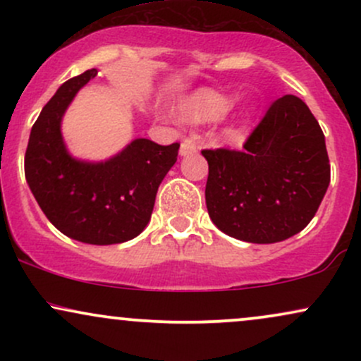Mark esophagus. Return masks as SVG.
I'll use <instances>...</instances> for the list:
<instances>
[{
    "mask_svg": "<svg viewBox=\"0 0 361 361\" xmlns=\"http://www.w3.org/2000/svg\"><path fill=\"white\" fill-rule=\"evenodd\" d=\"M195 152H198V146H197V144H195L192 139H185L183 142H181L180 154H181V156H188V154H195Z\"/></svg>",
    "mask_w": 361,
    "mask_h": 361,
    "instance_id": "obj_1",
    "label": "esophagus"
}]
</instances>
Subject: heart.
<instances>
[{
    "instance_id": "b5f03b06",
    "label": "heart",
    "mask_w": 361,
    "mask_h": 361,
    "mask_svg": "<svg viewBox=\"0 0 361 361\" xmlns=\"http://www.w3.org/2000/svg\"><path fill=\"white\" fill-rule=\"evenodd\" d=\"M231 109V100L212 90L198 91L180 105L181 118L190 123H207L222 118Z\"/></svg>"
}]
</instances>
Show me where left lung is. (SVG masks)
<instances>
[{
  "instance_id": "obj_1",
  "label": "left lung",
  "mask_w": 361,
  "mask_h": 361,
  "mask_svg": "<svg viewBox=\"0 0 361 361\" xmlns=\"http://www.w3.org/2000/svg\"><path fill=\"white\" fill-rule=\"evenodd\" d=\"M209 163L205 202L222 233L271 244L300 233L316 215L331 181L324 134L309 106L293 94L270 105L235 149H204Z\"/></svg>"
}]
</instances>
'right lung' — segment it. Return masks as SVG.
Wrapping results in <instances>:
<instances>
[{"label":"right lung","mask_w":361,"mask_h":361,"mask_svg":"<svg viewBox=\"0 0 361 361\" xmlns=\"http://www.w3.org/2000/svg\"><path fill=\"white\" fill-rule=\"evenodd\" d=\"M90 69L56 91L32 127L25 178L45 217L62 234L86 244L134 239L149 224L157 188L176 163L180 144L135 139L105 163L69 156L61 120L74 94L97 76Z\"/></svg>","instance_id":"right-lung-1"}]
</instances>
